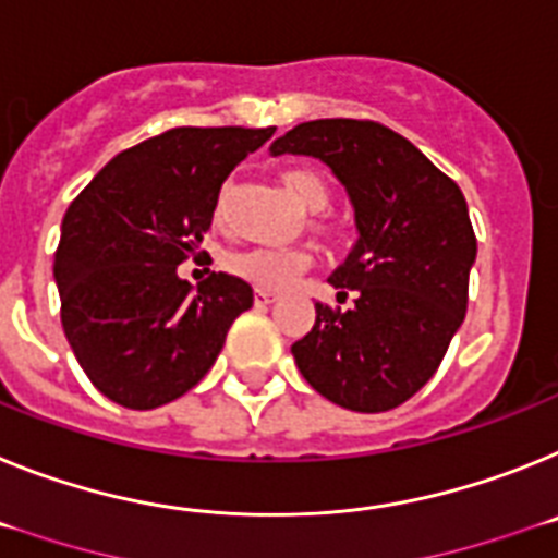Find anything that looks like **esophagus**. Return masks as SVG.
Returning a JSON list of instances; mask_svg holds the SVG:
<instances>
[{
  "mask_svg": "<svg viewBox=\"0 0 558 558\" xmlns=\"http://www.w3.org/2000/svg\"><path fill=\"white\" fill-rule=\"evenodd\" d=\"M255 303L266 306V303H275V292H266V289H255Z\"/></svg>",
  "mask_w": 558,
  "mask_h": 558,
  "instance_id": "esophagus-1",
  "label": "esophagus"
}]
</instances>
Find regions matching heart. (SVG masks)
I'll list each match as a JSON object with an SVG mask.
<instances>
[{"label": "heart", "instance_id": "heart-1", "mask_svg": "<svg viewBox=\"0 0 558 558\" xmlns=\"http://www.w3.org/2000/svg\"><path fill=\"white\" fill-rule=\"evenodd\" d=\"M280 182L303 210L319 213L328 207L331 187H328L323 173L312 171V168H289V171L280 173ZM227 216H230V187H225L216 198L213 225L225 227ZM308 264H312V258L303 250H244L230 255L227 269L255 289L275 292V289H286L300 272H306Z\"/></svg>", "mask_w": 558, "mask_h": 558}]
</instances>
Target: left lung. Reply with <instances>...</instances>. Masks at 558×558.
Returning <instances> with one entry per match:
<instances>
[{"instance_id": "obj_1", "label": "left lung", "mask_w": 558, "mask_h": 558, "mask_svg": "<svg viewBox=\"0 0 558 558\" xmlns=\"http://www.w3.org/2000/svg\"><path fill=\"white\" fill-rule=\"evenodd\" d=\"M269 154L326 162L353 207L360 239L331 275L339 312L314 303L312 331L292 345L303 379L333 404L385 413L438 371L466 317L477 258L466 198L410 140L371 120H312Z\"/></svg>"}]
</instances>
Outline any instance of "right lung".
Listing matches in <instances>:
<instances>
[{
	"label": "right lung",
	"instance_id": "1",
	"mask_svg": "<svg viewBox=\"0 0 558 558\" xmlns=\"http://www.w3.org/2000/svg\"><path fill=\"white\" fill-rule=\"evenodd\" d=\"M269 129H171L106 162L70 205L56 252L61 326L106 399L154 410L205 379L252 286L213 272L193 289L177 266L196 255L232 168Z\"/></svg>",
	"mask_w": 558,
	"mask_h": 558
}]
</instances>
